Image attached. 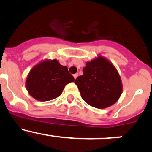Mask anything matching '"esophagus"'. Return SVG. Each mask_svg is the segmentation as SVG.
Instances as JSON below:
<instances>
[{"label":"esophagus","instance_id":"1","mask_svg":"<svg viewBox=\"0 0 152 152\" xmlns=\"http://www.w3.org/2000/svg\"><path fill=\"white\" fill-rule=\"evenodd\" d=\"M78 76H79V74H78V73H75V74L73 75V77H74V79H76V78L78 77Z\"/></svg>","mask_w":152,"mask_h":152}]
</instances>
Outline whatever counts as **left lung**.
Returning <instances> with one entry per match:
<instances>
[{
  "label": "left lung",
  "mask_w": 152,
  "mask_h": 152,
  "mask_svg": "<svg viewBox=\"0 0 152 152\" xmlns=\"http://www.w3.org/2000/svg\"><path fill=\"white\" fill-rule=\"evenodd\" d=\"M83 75L75 81L82 98L91 107L104 109L114 104L121 97L123 85L116 67L99 55L86 62Z\"/></svg>",
  "instance_id": "8db88e82"
}]
</instances>
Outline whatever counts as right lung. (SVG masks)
<instances>
[{"instance_id":"obj_1","label":"right lung","mask_w":152,"mask_h":152,"mask_svg":"<svg viewBox=\"0 0 152 152\" xmlns=\"http://www.w3.org/2000/svg\"><path fill=\"white\" fill-rule=\"evenodd\" d=\"M74 82V78L55 59H44L32 67L26 79V87L30 96L40 102L59 97L65 85Z\"/></svg>"}]
</instances>
